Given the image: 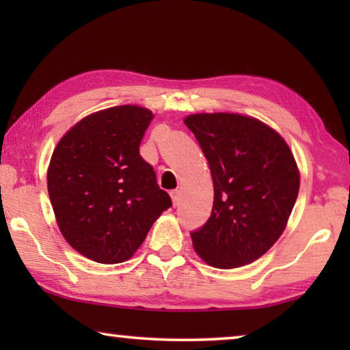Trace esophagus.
<instances>
[{
  "mask_svg": "<svg viewBox=\"0 0 350 350\" xmlns=\"http://www.w3.org/2000/svg\"><path fill=\"white\" fill-rule=\"evenodd\" d=\"M171 199H173V204L177 205V204H179V199H180V193L177 191V189H174V191H171Z\"/></svg>",
  "mask_w": 350,
  "mask_h": 350,
  "instance_id": "34e87169",
  "label": "esophagus"
}]
</instances>
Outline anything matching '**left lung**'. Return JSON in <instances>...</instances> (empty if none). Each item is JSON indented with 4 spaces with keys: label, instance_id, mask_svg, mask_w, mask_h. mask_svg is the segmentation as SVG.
<instances>
[{
    "label": "left lung",
    "instance_id": "1",
    "mask_svg": "<svg viewBox=\"0 0 350 350\" xmlns=\"http://www.w3.org/2000/svg\"><path fill=\"white\" fill-rule=\"evenodd\" d=\"M210 165L215 200L194 250L216 269L262 256L280 239L299 191V173L286 142L262 122L239 114L185 118Z\"/></svg>",
    "mask_w": 350,
    "mask_h": 350
}]
</instances>
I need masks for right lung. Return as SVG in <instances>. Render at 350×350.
<instances>
[{
	"mask_svg": "<svg viewBox=\"0 0 350 350\" xmlns=\"http://www.w3.org/2000/svg\"><path fill=\"white\" fill-rule=\"evenodd\" d=\"M152 112L116 106L63 135L47 170V191L69 245L100 264L129 259L173 202L139 146Z\"/></svg>",
	"mask_w": 350,
	"mask_h": 350,
	"instance_id": "add662e5",
	"label": "right lung"
}]
</instances>
